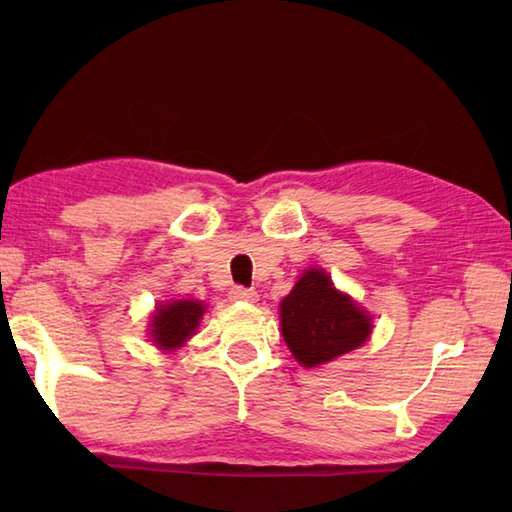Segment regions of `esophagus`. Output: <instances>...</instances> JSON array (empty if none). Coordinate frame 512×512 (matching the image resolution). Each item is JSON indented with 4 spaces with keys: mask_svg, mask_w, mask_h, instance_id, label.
Returning <instances> with one entry per match:
<instances>
[{
    "mask_svg": "<svg viewBox=\"0 0 512 512\" xmlns=\"http://www.w3.org/2000/svg\"><path fill=\"white\" fill-rule=\"evenodd\" d=\"M228 297H231V301H242V303H255L259 299L255 290H248V288H242V286L233 288L231 295H228Z\"/></svg>",
    "mask_w": 512,
    "mask_h": 512,
    "instance_id": "34e87169",
    "label": "esophagus"
}]
</instances>
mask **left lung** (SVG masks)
<instances>
[{
  "label": "left lung",
  "instance_id": "left-lung-1",
  "mask_svg": "<svg viewBox=\"0 0 512 512\" xmlns=\"http://www.w3.org/2000/svg\"><path fill=\"white\" fill-rule=\"evenodd\" d=\"M281 334L303 367H319L361 347L372 334V314L336 290L323 268H308L281 301Z\"/></svg>",
  "mask_w": 512,
  "mask_h": 512
}]
</instances>
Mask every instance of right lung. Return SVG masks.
<instances>
[{"label": "right lung", "instance_id": "add662e5", "mask_svg": "<svg viewBox=\"0 0 512 512\" xmlns=\"http://www.w3.org/2000/svg\"><path fill=\"white\" fill-rule=\"evenodd\" d=\"M206 306L195 299H176L158 303L149 321L151 343L160 350L173 352L187 343L200 325Z\"/></svg>", "mask_w": 512, "mask_h": 512}]
</instances>
